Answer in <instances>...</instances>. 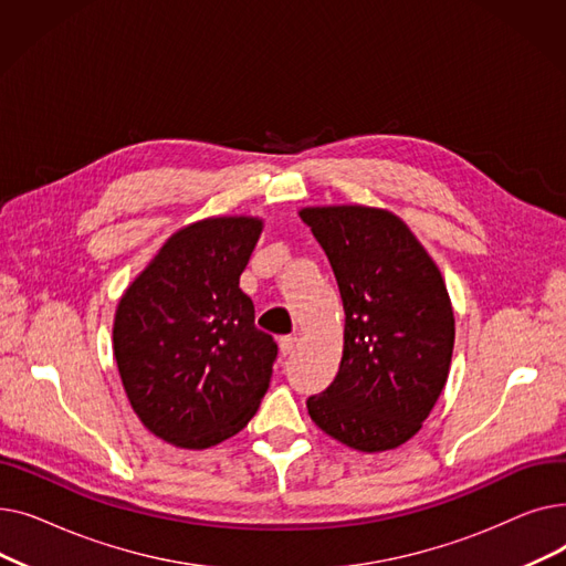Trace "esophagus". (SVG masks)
<instances>
[{
    "instance_id": "1",
    "label": "esophagus",
    "mask_w": 566,
    "mask_h": 566,
    "mask_svg": "<svg viewBox=\"0 0 566 566\" xmlns=\"http://www.w3.org/2000/svg\"><path fill=\"white\" fill-rule=\"evenodd\" d=\"M295 342H298V337H293V335H284V337H280V353H282V355L293 353Z\"/></svg>"
}]
</instances>
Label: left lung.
<instances>
[{
	"label": "left lung",
	"instance_id": "8db88e82",
	"mask_svg": "<svg viewBox=\"0 0 566 566\" xmlns=\"http://www.w3.org/2000/svg\"><path fill=\"white\" fill-rule=\"evenodd\" d=\"M335 271L346 312L335 380L310 418L360 452L395 450L420 431L450 374L454 314L442 275L392 213L367 206L301 211Z\"/></svg>",
	"mask_w": 566,
	"mask_h": 566
}]
</instances>
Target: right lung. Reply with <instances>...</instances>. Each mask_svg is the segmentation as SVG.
<instances>
[{"label":"right lung","mask_w":566,"mask_h":566,"mask_svg":"<svg viewBox=\"0 0 566 566\" xmlns=\"http://www.w3.org/2000/svg\"><path fill=\"white\" fill-rule=\"evenodd\" d=\"M254 218H211L174 233L128 286L114 358L137 418L158 438L203 450L256 412L277 358L238 286L259 241Z\"/></svg>","instance_id":"1"}]
</instances>
